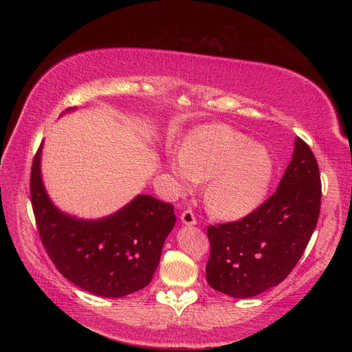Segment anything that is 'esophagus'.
I'll use <instances>...</instances> for the list:
<instances>
[{
	"instance_id": "esophagus-1",
	"label": "esophagus",
	"mask_w": 352,
	"mask_h": 352,
	"mask_svg": "<svg viewBox=\"0 0 352 352\" xmlns=\"http://www.w3.org/2000/svg\"><path fill=\"white\" fill-rule=\"evenodd\" d=\"M181 221H182V224H186V226H195L197 224L195 215L191 210H186L181 214Z\"/></svg>"
}]
</instances>
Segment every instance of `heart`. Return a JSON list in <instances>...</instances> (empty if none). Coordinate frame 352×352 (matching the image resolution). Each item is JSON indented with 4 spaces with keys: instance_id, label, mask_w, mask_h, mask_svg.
I'll list each match as a JSON object with an SVG mask.
<instances>
[{
    "instance_id": "obj_1",
    "label": "heart",
    "mask_w": 352,
    "mask_h": 352,
    "mask_svg": "<svg viewBox=\"0 0 352 352\" xmlns=\"http://www.w3.org/2000/svg\"><path fill=\"white\" fill-rule=\"evenodd\" d=\"M170 168L184 190L206 182L204 204L217 218L236 219L264 201L274 175L267 148L226 124L202 125L187 137Z\"/></svg>"
}]
</instances>
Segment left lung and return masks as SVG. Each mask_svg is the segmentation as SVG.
Instances as JSON below:
<instances>
[{
	"instance_id": "8db88e82",
	"label": "left lung",
	"mask_w": 352,
	"mask_h": 352,
	"mask_svg": "<svg viewBox=\"0 0 352 352\" xmlns=\"http://www.w3.org/2000/svg\"><path fill=\"white\" fill-rule=\"evenodd\" d=\"M320 208L318 162L297 137L276 191L247 217L207 228L210 287L234 298H251L283 283L304 254Z\"/></svg>"
}]
</instances>
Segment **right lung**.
I'll return each instance as SVG.
<instances>
[{"instance_id": "right-lung-1", "label": "right lung", "mask_w": 352, "mask_h": 352, "mask_svg": "<svg viewBox=\"0 0 352 352\" xmlns=\"http://www.w3.org/2000/svg\"><path fill=\"white\" fill-rule=\"evenodd\" d=\"M41 146L30 179L41 243L68 281L94 295L121 298L151 283L162 245L175 226L174 206L138 195L116 214L96 219L67 215L48 198L41 178Z\"/></svg>"}]
</instances>
